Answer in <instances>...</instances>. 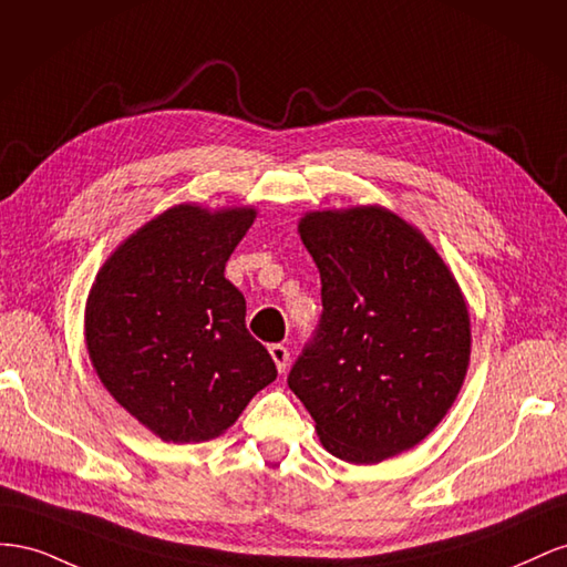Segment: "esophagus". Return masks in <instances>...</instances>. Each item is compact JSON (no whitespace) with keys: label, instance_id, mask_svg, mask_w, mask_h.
I'll use <instances>...</instances> for the list:
<instances>
[{"label":"esophagus","instance_id":"obj_1","mask_svg":"<svg viewBox=\"0 0 567 567\" xmlns=\"http://www.w3.org/2000/svg\"><path fill=\"white\" fill-rule=\"evenodd\" d=\"M270 355H272V361H275V368H278L280 373H285L287 361H289V349L282 347V344H272L270 347Z\"/></svg>","mask_w":567,"mask_h":567}]
</instances>
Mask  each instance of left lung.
Returning a JSON list of instances; mask_svg holds the SVG:
<instances>
[{
  "instance_id": "left-lung-1",
  "label": "left lung",
  "mask_w": 567,
  "mask_h": 567,
  "mask_svg": "<svg viewBox=\"0 0 567 567\" xmlns=\"http://www.w3.org/2000/svg\"><path fill=\"white\" fill-rule=\"evenodd\" d=\"M299 235L320 270L322 316L289 390L337 458L373 465L413 449L471 363L456 278L423 233L382 206L306 214Z\"/></svg>"
}]
</instances>
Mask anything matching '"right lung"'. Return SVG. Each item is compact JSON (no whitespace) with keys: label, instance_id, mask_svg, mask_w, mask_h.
<instances>
[{"label":"right lung","instance_id":"right-lung-1","mask_svg":"<svg viewBox=\"0 0 567 567\" xmlns=\"http://www.w3.org/2000/svg\"><path fill=\"white\" fill-rule=\"evenodd\" d=\"M256 208L181 204L113 251L90 289L85 342L109 394L164 442L228 430L278 378L247 330V301L225 264Z\"/></svg>","mask_w":567,"mask_h":567}]
</instances>
